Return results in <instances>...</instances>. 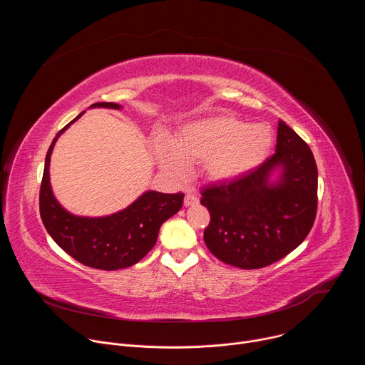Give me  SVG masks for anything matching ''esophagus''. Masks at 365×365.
Masks as SVG:
<instances>
[{"label":"esophagus","mask_w":365,"mask_h":365,"mask_svg":"<svg viewBox=\"0 0 365 365\" xmlns=\"http://www.w3.org/2000/svg\"><path fill=\"white\" fill-rule=\"evenodd\" d=\"M197 202H199V197H197L195 193H192V192H187V193L185 195V206L196 205Z\"/></svg>","instance_id":"esophagus-1"}]
</instances>
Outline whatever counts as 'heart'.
<instances>
[{
  "label": "heart",
  "mask_w": 365,
  "mask_h": 365,
  "mask_svg": "<svg viewBox=\"0 0 365 365\" xmlns=\"http://www.w3.org/2000/svg\"><path fill=\"white\" fill-rule=\"evenodd\" d=\"M273 130L266 124H245L232 115L195 121L178 134L155 137L154 158L173 178L186 173L187 163L202 162L206 176L227 182L255 169L273 147Z\"/></svg>",
  "instance_id": "heart-1"
}]
</instances>
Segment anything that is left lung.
Returning <instances> with one entry per match:
<instances>
[{"mask_svg": "<svg viewBox=\"0 0 365 365\" xmlns=\"http://www.w3.org/2000/svg\"><path fill=\"white\" fill-rule=\"evenodd\" d=\"M282 168L277 184L271 172ZM211 215L206 247L221 262L244 270L270 266L307 237L318 210V168L310 147L279 121L276 153L247 175L202 189Z\"/></svg>", "mask_w": 365, "mask_h": 365, "instance_id": "1", "label": "left lung"}]
</instances>
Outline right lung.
Here are the masks:
<instances>
[{
    "label": "right lung",
    "mask_w": 365,
    "mask_h": 365,
    "mask_svg": "<svg viewBox=\"0 0 365 365\" xmlns=\"http://www.w3.org/2000/svg\"><path fill=\"white\" fill-rule=\"evenodd\" d=\"M91 107L121 108L114 102H96ZM82 114L56 134L47 150L38 196L40 217L50 237L81 264L98 270L127 269L154 247L162 224L180 210L185 195L148 190L124 211L103 218L75 217L65 211L51 192L48 163L59 135Z\"/></svg>",
    "instance_id": "1"
}]
</instances>
